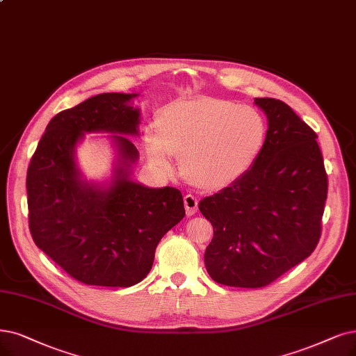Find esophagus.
<instances>
[{"label": "esophagus", "mask_w": 356, "mask_h": 356, "mask_svg": "<svg viewBox=\"0 0 356 356\" xmlns=\"http://www.w3.org/2000/svg\"><path fill=\"white\" fill-rule=\"evenodd\" d=\"M184 204H186V211L188 216H193L197 213V207H198V198L194 194H187L184 197Z\"/></svg>", "instance_id": "obj_1"}]
</instances>
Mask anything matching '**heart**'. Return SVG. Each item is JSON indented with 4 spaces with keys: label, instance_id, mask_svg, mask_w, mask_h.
<instances>
[{
    "label": "heart",
    "instance_id": "heart-1",
    "mask_svg": "<svg viewBox=\"0 0 356 356\" xmlns=\"http://www.w3.org/2000/svg\"><path fill=\"white\" fill-rule=\"evenodd\" d=\"M266 140L261 113L248 106L213 97L168 105L159 129H149L145 145L150 161L169 169L170 153L181 156V168L191 181L219 188L243 177Z\"/></svg>",
    "mask_w": 356,
    "mask_h": 356
}]
</instances>
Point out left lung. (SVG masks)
I'll list each match as a JSON object with an SVG mask.
<instances>
[{
  "mask_svg": "<svg viewBox=\"0 0 356 356\" xmlns=\"http://www.w3.org/2000/svg\"><path fill=\"white\" fill-rule=\"evenodd\" d=\"M255 105L268 120L259 158L198 204L213 226L207 273L235 288L267 286L311 255L329 187L316 131L279 99L257 97Z\"/></svg>",
  "mask_w": 356,
  "mask_h": 356,
  "instance_id": "8db88e82",
  "label": "left lung"
}]
</instances>
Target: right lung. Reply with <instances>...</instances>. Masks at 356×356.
<instances>
[{"instance_id": "1", "label": "right lung", "mask_w": 356, "mask_h": 356, "mask_svg": "<svg viewBox=\"0 0 356 356\" xmlns=\"http://www.w3.org/2000/svg\"><path fill=\"white\" fill-rule=\"evenodd\" d=\"M136 95L102 93L61 111L27 168L29 229L35 244L71 277L86 285L129 288L153 266L162 236L186 216L182 194L129 179L138 158L130 138L115 140L120 165L106 190L80 178L74 146L83 133L137 134Z\"/></svg>"}]
</instances>
